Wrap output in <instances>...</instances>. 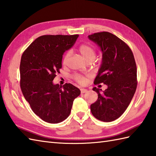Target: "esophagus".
Segmentation results:
<instances>
[{
  "instance_id": "esophagus-1",
  "label": "esophagus",
  "mask_w": 156,
  "mask_h": 156,
  "mask_svg": "<svg viewBox=\"0 0 156 156\" xmlns=\"http://www.w3.org/2000/svg\"><path fill=\"white\" fill-rule=\"evenodd\" d=\"M87 91V89H83V88L81 89V93H86Z\"/></svg>"
}]
</instances>
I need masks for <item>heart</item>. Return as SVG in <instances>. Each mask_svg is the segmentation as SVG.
I'll use <instances>...</instances> for the list:
<instances>
[{
    "mask_svg": "<svg viewBox=\"0 0 156 156\" xmlns=\"http://www.w3.org/2000/svg\"><path fill=\"white\" fill-rule=\"evenodd\" d=\"M79 51L80 52V53L82 55V56L87 61L90 59V58H93V59L95 58V50L94 49V47L91 45H90V44H81V45L79 47ZM70 55H71L70 51H68L67 53L65 54V57L63 58L64 64L67 63L69 57H70ZM75 79H76V81L80 84H85L86 82L85 78L81 75H76L75 76Z\"/></svg>",
    "mask_w": 156,
    "mask_h": 156,
    "instance_id": "1",
    "label": "heart"
}]
</instances>
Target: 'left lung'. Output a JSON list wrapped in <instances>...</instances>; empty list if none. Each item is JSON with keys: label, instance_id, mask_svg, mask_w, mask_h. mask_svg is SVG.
Masks as SVG:
<instances>
[{"label": "left lung", "instance_id": "left-lung-1", "mask_svg": "<svg viewBox=\"0 0 156 156\" xmlns=\"http://www.w3.org/2000/svg\"><path fill=\"white\" fill-rule=\"evenodd\" d=\"M88 38L102 51V62L94 83L107 86L105 91L93 88L98 99L91 105V112L100 121L113 122L126 110L136 92V61L129 46L112 33H97Z\"/></svg>", "mask_w": 156, "mask_h": 156}]
</instances>
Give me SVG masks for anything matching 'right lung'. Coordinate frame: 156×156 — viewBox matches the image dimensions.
Segmentation results:
<instances>
[{
	"mask_svg": "<svg viewBox=\"0 0 156 156\" xmlns=\"http://www.w3.org/2000/svg\"><path fill=\"white\" fill-rule=\"evenodd\" d=\"M78 34L43 35L24 51L20 64V88L33 112L50 123L69 117L74 99L81 91L71 83L54 84L62 67L65 51L73 46Z\"/></svg>",
	"mask_w": 156,
	"mask_h": 156,
	"instance_id": "1",
	"label": "right lung"
}]
</instances>
